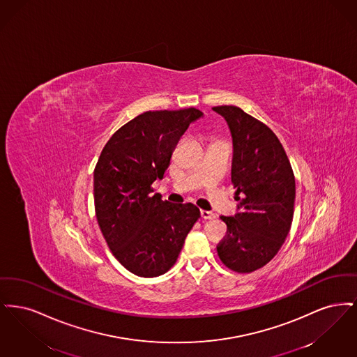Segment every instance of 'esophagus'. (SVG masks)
<instances>
[{
  "label": "esophagus",
  "mask_w": 357,
  "mask_h": 357,
  "mask_svg": "<svg viewBox=\"0 0 357 357\" xmlns=\"http://www.w3.org/2000/svg\"><path fill=\"white\" fill-rule=\"evenodd\" d=\"M201 215L204 220H214L215 214L213 211H207V210H201Z\"/></svg>",
  "instance_id": "esophagus-1"
}]
</instances>
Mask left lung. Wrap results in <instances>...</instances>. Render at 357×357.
Returning a JSON list of instances; mask_svg holds the SVG:
<instances>
[{
  "label": "left lung",
  "instance_id": "8db88e82",
  "mask_svg": "<svg viewBox=\"0 0 357 357\" xmlns=\"http://www.w3.org/2000/svg\"><path fill=\"white\" fill-rule=\"evenodd\" d=\"M233 139L231 182L238 211L222 215L227 236L217 246L222 262L255 272L278 253L293 220L296 182L288 156L272 130L236 105L214 107Z\"/></svg>",
  "mask_w": 357,
  "mask_h": 357
}]
</instances>
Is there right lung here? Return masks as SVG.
<instances>
[{
    "mask_svg": "<svg viewBox=\"0 0 357 357\" xmlns=\"http://www.w3.org/2000/svg\"><path fill=\"white\" fill-rule=\"evenodd\" d=\"M197 108L147 111L119 128L104 146L93 171L96 218L112 255L139 277L165 274L176 262L201 211L153 194Z\"/></svg>",
    "mask_w": 357,
    "mask_h": 357,
    "instance_id": "1",
    "label": "right lung"
}]
</instances>
